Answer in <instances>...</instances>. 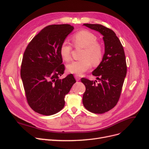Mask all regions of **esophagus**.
<instances>
[{"label":"esophagus","instance_id":"obj_1","mask_svg":"<svg viewBox=\"0 0 149 149\" xmlns=\"http://www.w3.org/2000/svg\"><path fill=\"white\" fill-rule=\"evenodd\" d=\"M74 77H75V78H76V80L77 81H79V80H80V78H79V76H78V75H74Z\"/></svg>","mask_w":149,"mask_h":149}]
</instances>
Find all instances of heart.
<instances>
[{"instance_id": "obj_1", "label": "heart", "mask_w": 149, "mask_h": 149, "mask_svg": "<svg viewBox=\"0 0 149 149\" xmlns=\"http://www.w3.org/2000/svg\"><path fill=\"white\" fill-rule=\"evenodd\" d=\"M72 41L75 48H84L81 58L66 66L67 70L72 73L81 75L88 71L91 64L96 66L100 65L103 58V49L97 42V36L88 30H81L72 37ZM72 47L66 41L63 42L60 47V54L66 61L71 60Z\"/></svg>"}]
</instances>
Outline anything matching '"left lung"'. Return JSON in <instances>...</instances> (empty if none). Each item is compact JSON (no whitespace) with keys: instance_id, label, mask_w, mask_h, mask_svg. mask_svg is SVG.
<instances>
[{"instance_id":"8db88e82","label":"left lung","mask_w":149,"mask_h":149,"mask_svg":"<svg viewBox=\"0 0 149 149\" xmlns=\"http://www.w3.org/2000/svg\"><path fill=\"white\" fill-rule=\"evenodd\" d=\"M83 25L103 35L105 53L101 63L92 73L99 83L85 78L81 79L86 87L83 103L93 113L103 114L112 109L120 98L127 73L125 53L113 30L100 24Z\"/></svg>"}]
</instances>
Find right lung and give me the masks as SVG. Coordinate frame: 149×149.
I'll return each mask as SVG.
<instances>
[{
    "label": "right lung",
    "instance_id": "add662e5",
    "mask_svg": "<svg viewBox=\"0 0 149 149\" xmlns=\"http://www.w3.org/2000/svg\"><path fill=\"white\" fill-rule=\"evenodd\" d=\"M74 27L69 24L51 25L35 36L26 47L20 76L26 101L38 114L51 116L65 106V97L76 83L72 74L63 79L65 65L60 47Z\"/></svg>",
    "mask_w": 149,
    "mask_h": 149
}]
</instances>
